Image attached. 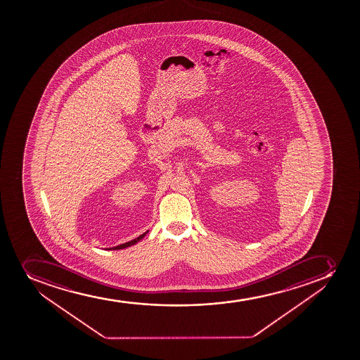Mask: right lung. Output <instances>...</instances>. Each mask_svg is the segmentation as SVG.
Listing matches in <instances>:
<instances>
[{
    "instance_id": "right-lung-1",
    "label": "right lung",
    "mask_w": 360,
    "mask_h": 360,
    "mask_svg": "<svg viewBox=\"0 0 360 360\" xmlns=\"http://www.w3.org/2000/svg\"><path fill=\"white\" fill-rule=\"evenodd\" d=\"M149 231L144 232L143 235L139 236V237H137V238L132 239V240H130V242L124 243V244H121V245L115 246V248H109L108 250H121V249H125V248H128V246L134 245V244H136V243L139 242L141 239L144 238V236L146 235Z\"/></svg>"
}]
</instances>
